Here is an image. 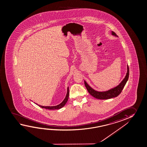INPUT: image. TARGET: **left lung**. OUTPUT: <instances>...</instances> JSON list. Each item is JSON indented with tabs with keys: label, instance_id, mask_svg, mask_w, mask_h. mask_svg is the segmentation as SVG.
I'll return each instance as SVG.
<instances>
[{
	"label": "left lung",
	"instance_id": "8db88e82",
	"mask_svg": "<svg viewBox=\"0 0 147 147\" xmlns=\"http://www.w3.org/2000/svg\"><path fill=\"white\" fill-rule=\"evenodd\" d=\"M111 34L114 36L118 37L117 35L113 31L111 32ZM129 76V69L128 65H127V72L125 78L119 83V85L110 90H108L107 91H96L94 89L92 88L85 81H84V84L89 93H90L94 98L98 99H100V100H107L111 98L117 97L120 93H121L122 90L123 89V87L126 85V83L128 80Z\"/></svg>",
	"mask_w": 147,
	"mask_h": 147
}]
</instances>
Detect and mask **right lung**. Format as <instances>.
I'll return each instance as SVG.
<instances>
[{
    "mask_svg": "<svg viewBox=\"0 0 147 147\" xmlns=\"http://www.w3.org/2000/svg\"><path fill=\"white\" fill-rule=\"evenodd\" d=\"M68 97H69V88L68 87H67V94L65 98H64V100H63V102H61L60 104L57 105V106H41V105H38L37 104H36L37 105H38L39 107L42 108H45V109H47L49 110H55V109H59L63 107L64 106V105H65L66 103L67 102L68 99Z\"/></svg>",
    "mask_w": 147,
    "mask_h": 147,
    "instance_id": "obj_1",
    "label": "right lung"
}]
</instances>
